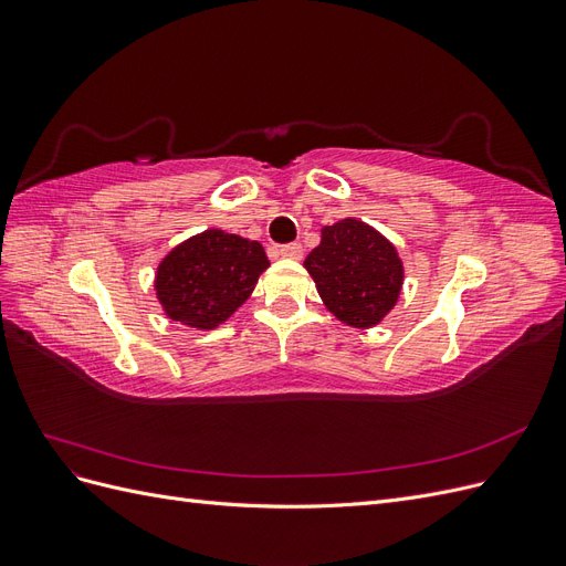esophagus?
Wrapping results in <instances>:
<instances>
[{
    "instance_id": "34e87169",
    "label": "esophagus",
    "mask_w": 566,
    "mask_h": 566,
    "mask_svg": "<svg viewBox=\"0 0 566 566\" xmlns=\"http://www.w3.org/2000/svg\"><path fill=\"white\" fill-rule=\"evenodd\" d=\"M276 254L279 256H283V260H302V254H304V250H302V245L300 243H290V245H283V248H279L276 250Z\"/></svg>"
}]
</instances>
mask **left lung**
<instances>
[{"label": "left lung", "mask_w": 566, "mask_h": 566, "mask_svg": "<svg viewBox=\"0 0 566 566\" xmlns=\"http://www.w3.org/2000/svg\"><path fill=\"white\" fill-rule=\"evenodd\" d=\"M304 269L323 306L349 328L368 331L397 306L406 269L397 245L366 221L347 217L321 229Z\"/></svg>", "instance_id": "1"}]
</instances>
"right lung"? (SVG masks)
Listing matches in <instances>:
<instances>
[{
    "label": "right lung",
    "instance_id": "1",
    "mask_svg": "<svg viewBox=\"0 0 566 566\" xmlns=\"http://www.w3.org/2000/svg\"><path fill=\"white\" fill-rule=\"evenodd\" d=\"M266 269L260 243L208 229L163 256L153 290L167 318L191 331H214L245 304Z\"/></svg>",
    "mask_w": 566,
    "mask_h": 566
}]
</instances>
